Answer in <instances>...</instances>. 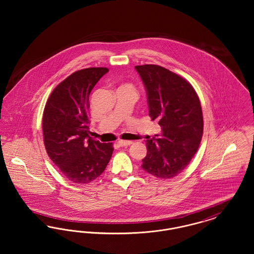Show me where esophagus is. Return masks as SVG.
Instances as JSON below:
<instances>
[{
    "label": "esophagus",
    "mask_w": 254,
    "mask_h": 254,
    "mask_svg": "<svg viewBox=\"0 0 254 254\" xmlns=\"http://www.w3.org/2000/svg\"><path fill=\"white\" fill-rule=\"evenodd\" d=\"M132 144V141H124V140H119L118 141V145L121 146H127Z\"/></svg>",
    "instance_id": "obj_1"
}]
</instances>
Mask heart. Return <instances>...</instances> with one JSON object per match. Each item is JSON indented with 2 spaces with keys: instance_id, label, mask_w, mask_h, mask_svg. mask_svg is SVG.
Returning a JSON list of instances; mask_svg holds the SVG:
<instances>
[{
  "instance_id": "heart-1",
  "label": "heart",
  "mask_w": 254,
  "mask_h": 254,
  "mask_svg": "<svg viewBox=\"0 0 254 254\" xmlns=\"http://www.w3.org/2000/svg\"><path fill=\"white\" fill-rule=\"evenodd\" d=\"M124 86H128V85H124Z\"/></svg>"
}]
</instances>
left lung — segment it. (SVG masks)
<instances>
[{
	"label": "left lung",
	"instance_id": "1",
	"mask_svg": "<svg viewBox=\"0 0 254 254\" xmlns=\"http://www.w3.org/2000/svg\"><path fill=\"white\" fill-rule=\"evenodd\" d=\"M146 90L148 114L162 127L161 138L146 140L142 169L162 179L177 176L188 167L203 136V114L193 86L157 64L135 66Z\"/></svg>",
	"mask_w": 254,
	"mask_h": 254
}]
</instances>
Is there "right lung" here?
<instances>
[{"label":"right lung","instance_id":"add662e5","mask_svg":"<svg viewBox=\"0 0 254 254\" xmlns=\"http://www.w3.org/2000/svg\"><path fill=\"white\" fill-rule=\"evenodd\" d=\"M107 67L75 71L61 82L48 99L43 115L44 143L51 161L75 184L95 180L107 168L112 143L89 136V94Z\"/></svg>","mask_w":254,"mask_h":254}]
</instances>
